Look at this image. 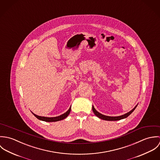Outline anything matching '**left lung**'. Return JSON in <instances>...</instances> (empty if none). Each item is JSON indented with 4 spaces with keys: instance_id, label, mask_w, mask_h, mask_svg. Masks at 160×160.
Returning a JSON list of instances; mask_svg holds the SVG:
<instances>
[{
    "instance_id": "8db88e82",
    "label": "left lung",
    "mask_w": 160,
    "mask_h": 160,
    "mask_svg": "<svg viewBox=\"0 0 160 160\" xmlns=\"http://www.w3.org/2000/svg\"><path fill=\"white\" fill-rule=\"evenodd\" d=\"M137 105L131 110L129 112L126 113V114H123L122 116H105V115H103V114H102L100 113H98L93 107V106H92V110H93V113L95 114L97 117H98L99 118L102 119H103V120H106V121H118V120H120V119H124V118H127L128 116H129L130 114H131L134 111V110L136 109V108L137 107Z\"/></svg>"
}]
</instances>
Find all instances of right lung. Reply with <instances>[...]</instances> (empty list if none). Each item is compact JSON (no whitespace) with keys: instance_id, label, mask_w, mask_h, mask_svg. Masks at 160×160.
<instances>
[{"instance_id":"1","label":"right lung","mask_w":160,"mask_h":160,"mask_svg":"<svg viewBox=\"0 0 160 160\" xmlns=\"http://www.w3.org/2000/svg\"><path fill=\"white\" fill-rule=\"evenodd\" d=\"M70 112H71V107L69 108L68 110L66 113H65L64 114H62V115H60L59 116L53 117V118L39 116H38L36 114H34L33 113H32V114H34L38 119H40L41 121H46V122H55V121H60V120H62V119L66 118L68 116Z\"/></svg>"}]
</instances>
